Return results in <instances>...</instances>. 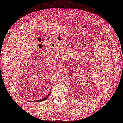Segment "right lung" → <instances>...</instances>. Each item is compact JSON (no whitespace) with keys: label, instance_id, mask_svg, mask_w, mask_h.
<instances>
[{"label":"right lung","instance_id":"obj_1","mask_svg":"<svg viewBox=\"0 0 123 123\" xmlns=\"http://www.w3.org/2000/svg\"><path fill=\"white\" fill-rule=\"evenodd\" d=\"M51 90H50V92H49V93L48 94V95H47V96H46L45 97H44L42 99H40V100H37V101H32L33 102H36V103H37V102H43V101H45V100H46L49 97V96L50 95V94H51Z\"/></svg>","mask_w":123,"mask_h":123}]
</instances>
